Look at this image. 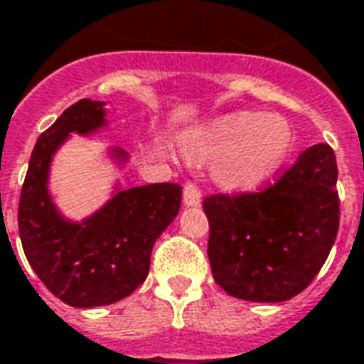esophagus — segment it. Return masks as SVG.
<instances>
[{"mask_svg":"<svg viewBox=\"0 0 364 364\" xmlns=\"http://www.w3.org/2000/svg\"><path fill=\"white\" fill-rule=\"evenodd\" d=\"M183 203L187 207H199L201 205V189H199L197 183H185V187H183Z\"/></svg>","mask_w":364,"mask_h":364,"instance_id":"1","label":"esophagus"}]
</instances>
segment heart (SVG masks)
<instances>
[{"mask_svg":"<svg viewBox=\"0 0 364 364\" xmlns=\"http://www.w3.org/2000/svg\"><path fill=\"white\" fill-rule=\"evenodd\" d=\"M295 147L291 123L263 111H237L195 131L185 153L195 161H214L213 177L227 191H255L271 181Z\"/></svg>","mask_w":364,"mask_h":364,"instance_id":"b5f03b06","label":"heart"}]
</instances>
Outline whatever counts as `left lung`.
Segmentation results:
<instances>
[{"label": "left lung", "instance_id": "obj_1", "mask_svg": "<svg viewBox=\"0 0 364 364\" xmlns=\"http://www.w3.org/2000/svg\"><path fill=\"white\" fill-rule=\"evenodd\" d=\"M207 255L225 293L281 303L311 285L338 231L337 159L318 143L259 193L211 195Z\"/></svg>", "mask_w": 364, "mask_h": 364}]
</instances>
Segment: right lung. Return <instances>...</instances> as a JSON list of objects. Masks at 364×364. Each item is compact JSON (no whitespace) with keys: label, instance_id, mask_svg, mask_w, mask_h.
<instances>
[{"label":"right lung","instance_id":"right-lung-1","mask_svg":"<svg viewBox=\"0 0 364 364\" xmlns=\"http://www.w3.org/2000/svg\"><path fill=\"white\" fill-rule=\"evenodd\" d=\"M105 103L81 99L37 139L17 209L27 261L41 283L77 309L111 305L129 296L149 273L151 251L181 207L177 183L117 189L97 213L81 223L59 213L47 189L55 151L71 133L105 127ZM117 163L127 153L111 149Z\"/></svg>","mask_w":364,"mask_h":364}]
</instances>
